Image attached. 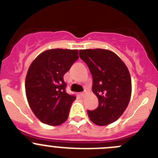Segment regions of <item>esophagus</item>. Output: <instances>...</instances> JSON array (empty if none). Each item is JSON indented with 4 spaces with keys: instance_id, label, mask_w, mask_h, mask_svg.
I'll use <instances>...</instances> for the list:
<instances>
[{
    "instance_id": "obj_1",
    "label": "esophagus",
    "mask_w": 158,
    "mask_h": 158,
    "mask_svg": "<svg viewBox=\"0 0 158 158\" xmlns=\"http://www.w3.org/2000/svg\"><path fill=\"white\" fill-rule=\"evenodd\" d=\"M85 91H84V92L81 93L80 95H81V97H84V96H85Z\"/></svg>"
}]
</instances>
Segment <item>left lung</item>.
I'll return each instance as SVG.
<instances>
[{"label":"left lung","instance_id":"obj_1","mask_svg":"<svg viewBox=\"0 0 158 158\" xmlns=\"http://www.w3.org/2000/svg\"><path fill=\"white\" fill-rule=\"evenodd\" d=\"M79 56L92 75V91L98 99L97 109L88 110V116L96 125H109L123 115L130 102L132 86L128 68L107 49H81Z\"/></svg>","mask_w":158,"mask_h":158}]
</instances>
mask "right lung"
<instances>
[{
    "mask_svg": "<svg viewBox=\"0 0 158 158\" xmlns=\"http://www.w3.org/2000/svg\"><path fill=\"white\" fill-rule=\"evenodd\" d=\"M79 58L77 49H49L30 65L25 78L28 102L35 116L49 126H59L68 118L75 95L66 92L64 75Z\"/></svg>",
    "mask_w": 158,
    "mask_h": 158,
    "instance_id": "1",
    "label": "right lung"
}]
</instances>
